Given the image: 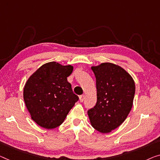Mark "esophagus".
I'll use <instances>...</instances> for the list:
<instances>
[{
	"mask_svg": "<svg viewBox=\"0 0 160 160\" xmlns=\"http://www.w3.org/2000/svg\"><path fill=\"white\" fill-rule=\"evenodd\" d=\"M85 98V95H80V96L79 97V100H80V101L81 102V103H82V102H83V101H84Z\"/></svg>",
	"mask_w": 160,
	"mask_h": 160,
	"instance_id": "34e87169",
	"label": "esophagus"
}]
</instances>
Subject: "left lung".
<instances>
[{"instance_id": "8db88e82", "label": "left lung", "mask_w": 160, "mask_h": 160, "mask_svg": "<svg viewBox=\"0 0 160 160\" xmlns=\"http://www.w3.org/2000/svg\"><path fill=\"white\" fill-rule=\"evenodd\" d=\"M96 79L97 103L88 111L90 124L102 133L118 128L133 106L135 83L123 68L111 62L92 66Z\"/></svg>"}]
</instances>
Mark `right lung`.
<instances>
[{
  "mask_svg": "<svg viewBox=\"0 0 160 160\" xmlns=\"http://www.w3.org/2000/svg\"><path fill=\"white\" fill-rule=\"evenodd\" d=\"M72 70L70 65L50 62L38 68L26 82L23 95L26 107L41 127H58L78 101L67 78Z\"/></svg>",
  "mask_w": 160,
  "mask_h": 160,
  "instance_id": "right-lung-1",
  "label": "right lung"
}]
</instances>
